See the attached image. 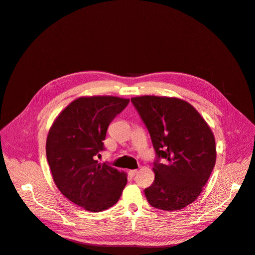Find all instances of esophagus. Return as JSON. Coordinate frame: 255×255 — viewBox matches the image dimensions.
Returning <instances> with one entry per match:
<instances>
[{
    "instance_id": "obj_1",
    "label": "esophagus",
    "mask_w": 255,
    "mask_h": 255,
    "mask_svg": "<svg viewBox=\"0 0 255 255\" xmlns=\"http://www.w3.org/2000/svg\"><path fill=\"white\" fill-rule=\"evenodd\" d=\"M138 174V170L137 169H130V170H128V175L130 176V177H134L135 175H137Z\"/></svg>"
}]
</instances>
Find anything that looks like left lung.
Instances as JSON below:
<instances>
[{"label":"left lung","instance_id":"1","mask_svg":"<svg viewBox=\"0 0 255 255\" xmlns=\"http://www.w3.org/2000/svg\"><path fill=\"white\" fill-rule=\"evenodd\" d=\"M130 100L149 131L157 155L154 183L144 190L146 200L161 210L186 207L200 196L216 164L211 128L185 100L150 95ZM160 158L165 162L161 163Z\"/></svg>","mask_w":255,"mask_h":255}]
</instances>
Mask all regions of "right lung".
I'll return each mask as SVG.
<instances>
[{"label": "right lung", "instance_id": "right-lung-1", "mask_svg": "<svg viewBox=\"0 0 255 255\" xmlns=\"http://www.w3.org/2000/svg\"><path fill=\"white\" fill-rule=\"evenodd\" d=\"M129 99L116 96L79 97L65 108L50 128L46 155L55 185L74 204L91 212L118 202L128 178L95 156L104 149L109 125Z\"/></svg>", "mask_w": 255, "mask_h": 255}]
</instances>
